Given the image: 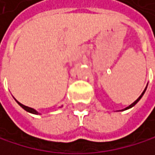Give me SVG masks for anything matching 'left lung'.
Listing matches in <instances>:
<instances>
[{
  "instance_id": "8db88e82",
  "label": "left lung",
  "mask_w": 155,
  "mask_h": 155,
  "mask_svg": "<svg viewBox=\"0 0 155 155\" xmlns=\"http://www.w3.org/2000/svg\"><path fill=\"white\" fill-rule=\"evenodd\" d=\"M146 88H147V87H146ZM146 88L144 89V91H143V92H142V94H141V95H140V96H139V97L137 98V101H134V103H133L132 104H130V105H129L128 107H126V108H125V109H123V110H127V109H129V108L133 107L134 105H136V104H137L138 103V101H139V100H140V99L142 98V96L144 95V93H145V91H146ZM123 110H121V111H123Z\"/></svg>"
}]
</instances>
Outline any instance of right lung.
Wrapping results in <instances>:
<instances>
[{"label":"right lung","instance_id":"obj_1","mask_svg":"<svg viewBox=\"0 0 155 155\" xmlns=\"http://www.w3.org/2000/svg\"><path fill=\"white\" fill-rule=\"evenodd\" d=\"M17 103L20 105V106H21L24 110H26V111L27 112H30V113H32V114H35V115H38V112H36L35 111V109H33V108H31V107H28V106H25V105H23L22 104H20V103H18V101H17Z\"/></svg>","mask_w":155,"mask_h":155}]
</instances>
